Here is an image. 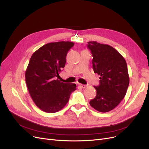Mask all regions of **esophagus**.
Wrapping results in <instances>:
<instances>
[{"instance_id": "34e87169", "label": "esophagus", "mask_w": 149, "mask_h": 149, "mask_svg": "<svg viewBox=\"0 0 149 149\" xmlns=\"http://www.w3.org/2000/svg\"><path fill=\"white\" fill-rule=\"evenodd\" d=\"M79 85L82 88H86L87 87V85H85V84H79Z\"/></svg>"}]
</instances>
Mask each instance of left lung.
<instances>
[{
    "mask_svg": "<svg viewBox=\"0 0 149 149\" xmlns=\"http://www.w3.org/2000/svg\"><path fill=\"white\" fill-rule=\"evenodd\" d=\"M92 55L93 71L100 75L99 86H93L97 95L90 101L91 107L100 112L116 108L124 98L129 85L125 58L117 50L107 44L88 42Z\"/></svg>",
    "mask_w": 149,
    "mask_h": 149,
    "instance_id": "obj_1",
    "label": "left lung"
}]
</instances>
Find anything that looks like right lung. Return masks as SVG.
Wrapping results in <instances>:
<instances>
[{"mask_svg": "<svg viewBox=\"0 0 149 149\" xmlns=\"http://www.w3.org/2000/svg\"><path fill=\"white\" fill-rule=\"evenodd\" d=\"M74 44L57 42L47 44L32 54L25 74V82L32 99L38 107L47 113H55L65 107L75 84L58 80L65 67L67 54Z\"/></svg>", "mask_w": 149, "mask_h": 149, "instance_id": "obj_1", "label": "right lung"}]
</instances>
